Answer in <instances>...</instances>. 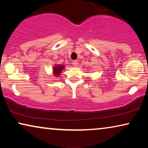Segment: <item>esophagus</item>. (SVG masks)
Masks as SVG:
<instances>
[{"label":"esophagus","mask_w":148,"mask_h":148,"mask_svg":"<svg viewBox=\"0 0 148 148\" xmlns=\"http://www.w3.org/2000/svg\"><path fill=\"white\" fill-rule=\"evenodd\" d=\"M73 66H75V67L77 66H78V61H77V60H73Z\"/></svg>","instance_id":"1"}]
</instances>
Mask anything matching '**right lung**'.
I'll use <instances>...</instances> for the list:
<instances>
[{"label":"right lung","mask_w":148,"mask_h":148,"mask_svg":"<svg viewBox=\"0 0 148 148\" xmlns=\"http://www.w3.org/2000/svg\"><path fill=\"white\" fill-rule=\"evenodd\" d=\"M63 67H64L63 66H57L54 68V72L56 76L59 75L60 73H61L62 69H63Z\"/></svg>","instance_id":"1"}]
</instances>
